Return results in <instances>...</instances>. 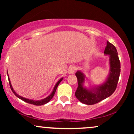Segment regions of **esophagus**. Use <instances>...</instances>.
I'll use <instances>...</instances> for the list:
<instances>
[{
	"mask_svg": "<svg viewBox=\"0 0 134 134\" xmlns=\"http://www.w3.org/2000/svg\"><path fill=\"white\" fill-rule=\"evenodd\" d=\"M76 67L73 66H72L69 67V68L68 69V73H69V74H74V73L75 72V71H76Z\"/></svg>",
	"mask_w": 134,
	"mask_h": 134,
	"instance_id": "obj_1",
	"label": "esophagus"
}]
</instances>
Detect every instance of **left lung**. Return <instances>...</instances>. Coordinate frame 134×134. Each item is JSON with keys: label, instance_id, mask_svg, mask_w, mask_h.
Masks as SVG:
<instances>
[{"label": "left lung", "instance_id": "left-lung-1", "mask_svg": "<svg viewBox=\"0 0 134 134\" xmlns=\"http://www.w3.org/2000/svg\"><path fill=\"white\" fill-rule=\"evenodd\" d=\"M104 54L109 55L110 73L106 81L102 85L88 90L83 87L85 77L80 71H77L78 87L75 93L76 97L82 103L93 105L111 96L116 88L121 72L120 62L116 47L107 41Z\"/></svg>", "mask_w": 134, "mask_h": 134}]
</instances>
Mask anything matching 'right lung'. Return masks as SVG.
Segmentation results:
<instances>
[{"label": "right lung", "mask_w": 134, "mask_h": 134, "mask_svg": "<svg viewBox=\"0 0 134 134\" xmlns=\"http://www.w3.org/2000/svg\"><path fill=\"white\" fill-rule=\"evenodd\" d=\"M7 74H8V72H7ZM8 81H9V83H10V86L11 90H12V91H13V93L14 94H15V96H17L18 98H19L20 99L23 100V101H25V102H27V103H29V104H34V105H44V104H46L48 102L50 101V100H51V99H52L53 98V96H54V94H55V93L57 88V87H58V84L60 83V82H61L62 80H63V78H61L59 80H58V81L57 82V83H56V85H55L54 88V90H53L52 93H51V94L49 95L48 97H47V98H46L43 99H41V100H32V99H29L23 98V97H22L21 96H19V95H18L17 93H16L15 91H14L12 85V84H11V82H10V79H9L8 75Z\"/></svg>", "instance_id": "1"}]
</instances>
